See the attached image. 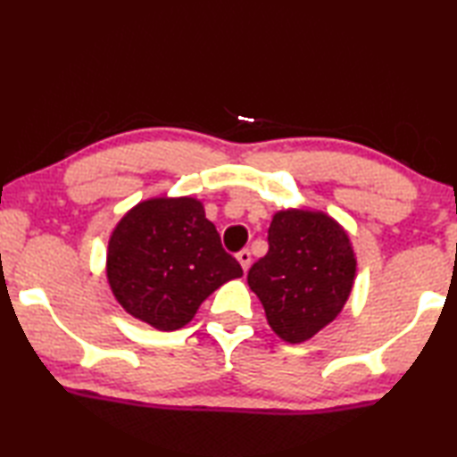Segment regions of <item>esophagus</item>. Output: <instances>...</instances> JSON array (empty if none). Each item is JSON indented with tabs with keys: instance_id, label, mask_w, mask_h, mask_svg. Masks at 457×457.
<instances>
[{
	"instance_id": "34e87169",
	"label": "esophagus",
	"mask_w": 457,
	"mask_h": 457,
	"mask_svg": "<svg viewBox=\"0 0 457 457\" xmlns=\"http://www.w3.org/2000/svg\"><path fill=\"white\" fill-rule=\"evenodd\" d=\"M237 260H239V264H242V268L247 272V268H250V264H252V253H250V250L237 252Z\"/></svg>"
}]
</instances>
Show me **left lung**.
I'll list each match as a JSON object with an SVG mask.
<instances>
[{
  "mask_svg": "<svg viewBox=\"0 0 457 457\" xmlns=\"http://www.w3.org/2000/svg\"><path fill=\"white\" fill-rule=\"evenodd\" d=\"M354 253L349 236L324 213L278 212L268 253L247 272L268 324L288 343H303L337 319L349 298Z\"/></svg>",
  "mask_w": 457,
  "mask_h": 457,
  "instance_id": "left-lung-1",
  "label": "left lung"
}]
</instances>
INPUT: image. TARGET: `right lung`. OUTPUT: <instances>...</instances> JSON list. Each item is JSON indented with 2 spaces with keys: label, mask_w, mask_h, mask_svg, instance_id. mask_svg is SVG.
Segmentation results:
<instances>
[{
  "label": "right lung",
  "mask_w": 457,
  "mask_h": 457,
  "mask_svg": "<svg viewBox=\"0 0 457 457\" xmlns=\"http://www.w3.org/2000/svg\"><path fill=\"white\" fill-rule=\"evenodd\" d=\"M242 274L204 205L191 197L143 201L108 242L106 276L114 296L159 330L185 327L213 290Z\"/></svg>",
  "instance_id": "right-lung-1"
}]
</instances>
